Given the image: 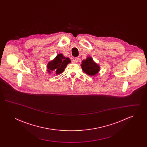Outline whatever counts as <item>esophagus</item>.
Wrapping results in <instances>:
<instances>
[{"label":"esophagus","mask_w":147,"mask_h":147,"mask_svg":"<svg viewBox=\"0 0 147 147\" xmlns=\"http://www.w3.org/2000/svg\"><path fill=\"white\" fill-rule=\"evenodd\" d=\"M78 61H79V58L77 57H75V58H73V62L74 63H77L78 62Z\"/></svg>","instance_id":"esophagus-1"}]
</instances>
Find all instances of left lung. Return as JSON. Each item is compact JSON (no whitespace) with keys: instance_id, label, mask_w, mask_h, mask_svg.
I'll use <instances>...</instances> for the list:
<instances>
[{"instance_id":"8db88e82","label":"left lung","mask_w":147,"mask_h":147,"mask_svg":"<svg viewBox=\"0 0 147 147\" xmlns=\"http://www.w3.org/2000/svg\"><path fill=\"white\" fill-rule=\"evenodd\" d=\"M82 68L84 73L90 76H94L100 71V66L95 63L91 57H88L82 61Z\"/></svg>"}]
</instances>
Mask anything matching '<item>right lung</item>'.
<instances>
[{"mask_svg": "<svg viewBox=\"0 0 147 147\" xmlns=\"http://www.w3.org/2000/svg\"><path fill=\"white\" fill-rule=\"evenodd\" d=\"M71 62L70 58L63 56L62 53H59L53 60L49 61L47 65V71L50 74L51 71H54L58 75L62 73L66 68L68 64Z\"/></svg>", "mask_w": 147, "mask_h": 147, "instance_id": "right-lung-1", "label": "right lung"}]
</instances>
